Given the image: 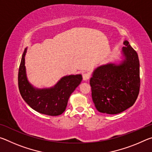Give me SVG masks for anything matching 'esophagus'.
<instances>
[{
    "mask_svg": "<svg viewBox=\"0 0 152 152\" xmlns=\"http://www.w3.org/2000/svg\"><path fill=\"white\" fill-rule=\"evenodd\" d=\"M90 77H91V76H90L88 73H84L82 74V78H83L84 80H89Z\"/></svg>",
    "mask_w": 152,
    "mask_h": 152,
    "instance_id": "34e87169",
    "label": "esophagus"
}]
</instances>
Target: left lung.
<instances>
[{
	"instance_id": "1",
	"label": "left lung",
	"mask_w": 152,
	"mask_h": 152,
	"mask_svg": "<svg viewBox=\"0 0 152 152\" xmlns=\"http://www.w3.org/2000/svg\"><path fill=\"white\" fill-rule=\"evenodd\" d=\"M124 45L125 60L118 65L99 67L90 80L92 101L101 113L114 115L124 111L133 106L140 93L138 55L127 41Z\"/></svg>"
}]
</instances>
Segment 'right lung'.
I'll use <instances>...</instances> for the list:
<instances>
[{"mask_svg":"<svg viewBox=\"0 0 152 152\" xmlns=\"http://www.w3.org/2000/svg\"><path fill=\"white\" fill-rule=\"evenodd\" d=\"M22 56L18 73V85L24 101L36 111L50 116H57L65 110L70 94L82 82V77L70 75L64 77L50 88L35 89L27 81L25 74V56Z\"/></svg>","mask_w":152,"mask_h":152,"instance_id":"1","label":"right lung"}]
</instances>
